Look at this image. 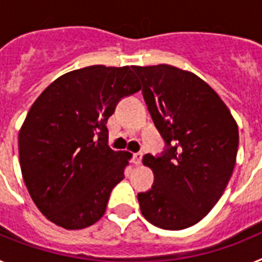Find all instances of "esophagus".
Here are the masks:
<instances>
[{
  "label": "esophagus",
  "instance_id": "34e87169",
  "mask_svg": "<svg viewBox=\"0 0 262 262\" xmlns=\"http://www.w3.org/2000/svg\"><path fill=\"white\" fill-rule=\"evenodd\" d=\"M142 157H143L142 152H138V154H134V156H133V163L135 164V165H140V163H142Z\"/></svg>",
  "mask_w": 262,
  "mask_h": 262
}]
</instances>
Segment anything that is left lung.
I'll return each instance as SVG.
<instances>
[{"label": "left lung", "instance_id": "left-lung-1", "mask_svg": "<svg viewBox=\"0 0 262 262\" xmlns=\"http://www.w3.org/2000/svg\"><path fill=\"white\" fill-rule=\"evenodd\" d=\"M155 126L166 142L163 156L144 155L155 174L138 194L143 216L163 230H184L212 210L232 176L239 128L207 82L168 64L134 67Z\"/></svg>", "mask_w": 262, "mask_h": 262}]
</instances>
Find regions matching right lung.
Wrapping results in <instances>:
<instances>
[{"label":"right lung","mask_w":262,"mask_h":262,"mask_svg":"<svg viewBox=\"0 0 262 262\" xmlns=\"http://www.w3.org/2000/svg\"><path fill=\"white\" fill-rule=\"evenodd\" d=\"M142 89L134 67L90 66L60 76L30 107L18 135L23 181L48 221L82 230L103 216L133 155L107 145L120 98Z\"/></svg>","instance_id":"add662e5"}]
</instances>
